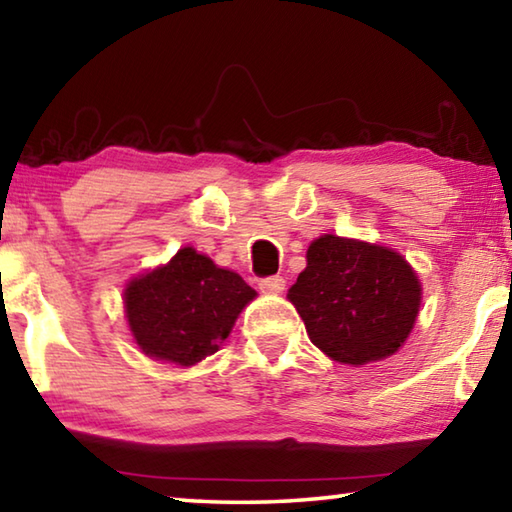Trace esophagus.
Masks as SVG:
<instances>
[{"instance_id": "34e87169", "label": "esophagus", "mask_w": 512, "mask_h": 512, "mask_svg": "<svg viewBox=\"0 0 512 512\" xmlns=\"http://www.w3.org/2000/svg\"><path fill=\"white\" fill-rule=\"evenodd\" d=\"M284 287H287V282H284L282 275H273V277H264V280H259V289L264 293H282Z\"/></svg>"}]
</instances>
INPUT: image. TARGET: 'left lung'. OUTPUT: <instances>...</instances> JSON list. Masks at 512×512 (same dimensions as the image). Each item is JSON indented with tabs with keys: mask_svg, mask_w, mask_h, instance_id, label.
Wrapping results in <instances>:
<instances>
[{
	"mask_svg": "<svg viewBox=\"0 0 512 512\" xmlns=\"http://www.w3.org/2000/svg\"><path fill=\"white\" fill-rule=\"evenodd\" d=\"M287 298L329 359L350 366L402 348L420 311L418 275L395 250L323 235L311 241L307 268Z\"/></svg>",
	"mask_w": 512,
	"mask_h": 512,
	"instance_id": "8db88e82",
	"label": "left lung"
}]
</instances>
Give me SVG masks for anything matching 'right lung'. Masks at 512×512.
<instances>
[{
	"label": "right lung",
	"mask_w": 512,
	"mask_h": 512,
	"mask_svg": "<svg viewBox=\"0 0 512 512\" xmlns=\"http://www.w3.org/2000/svg\"><path fill=\"white\" fill-rule=\"evenodd\" d=\"M255 289L192 246L135 277L124 291L126 318L146 357L194 366L228 339Z\"/></svg>",
	"instance_id": "obj_1"
}]
</instances>
